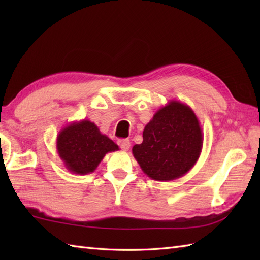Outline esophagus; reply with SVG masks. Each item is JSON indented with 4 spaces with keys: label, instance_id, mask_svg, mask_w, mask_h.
Returning a JSON list of instances; mask_svg holds the SVG:
<instances>
[{
    "label": "esophagus",
    "instance_id": "obj_1",
    "mask_svg": "<svg viewBox=\"0 0 260 260\" xmlns=\"http://www.w3.org/2000/svg\"><path fill=\"white\" fill-rule=\"evenodd\" d=\"M118 145L123 151H128L129 147H131V142L128 140H119L118 142Z\"/></svg>",
    "mask_w": 260,
    "mask_h": 260
}]
</instances>
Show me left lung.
<instances>
[{"instance_id":"left-lung-1","label":"left lung","mask_w":260,"mask_h":260,"mask_svg":"<svg viewBox=\"0 0 260 260\" xmlns=\"http://www.w3.org/2000/svg\"><path fill=\"white\" fill-rule=\"evenodd\" d=\"M203 135L190 106L170 101L153 115L143 131L142 144L132 148L143 172L155 181H173L194 167Z\"/></svg>"}]
</instances>
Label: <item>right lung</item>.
Segmentation results:
<instances>
[{"label":"right lung","mask_w":260,"mask_h":260,"mask_svg":"<svg viewBox=\"0 0 260 260\" xmlns=\"http://www.w3.org/2000/svg\"><path fill=\"white\" fill-rule=\"evenodd\" d=\"M117 150L118 145L88 119L68 124L57 136L59 157L74 174L92 173L107 153Z\"/></svg>","instance_id":"obj_1"}]
</instances>
